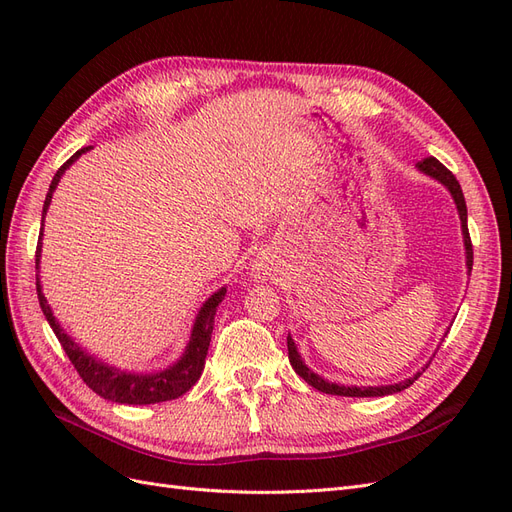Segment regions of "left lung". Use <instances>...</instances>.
I'll return each instance as SVG.
<instances>
[{
	"instance_id": "obj_1",
	"label": "left lung",
	"mask_w": 512,
	"mask_h": 512,
	"mask_svg": "<svg viewBox=\"0 0 512 512\" xmlns=\"http://www.w3.org/2000/svg\"><path fill=\"white\" fill-rule=\"evenodd\" d=\"M418 170H423L425 175L438 179L442 185H446L448 192H451L455 205H457V211H459V220H461V232H463V243H466V265H468V271H472V262H474V252H472V241H470V232H468V207H466V198H463V192H461V185L459 181L455 179V175L448 170L444 164H440L436 158H425L416 164ZM288 359H290V365L292 369L297 371V374L307 382L312 384L314 389L322 391V393H329V395H342V397H384V395H393V393H399L408 389V386L421 376L416 374L414 378H408L404 382L399 384H389V386H344V384H333V382H327L324 378H320L318 374H314L312 369H309L303 361H301V354L297 352V346H294L292 337L288 335Z\"/></svg>"
}]
</instances>
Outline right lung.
<instances>
[{"instance_id":"1","label":"right lung","mask_w":512,"mask_h":512,"mask_svg":"<svg viewBox=\"0 0 512 512\" xmlns=\"http://www.w3.org/2000/svg\"><path fill=\"white\" fill-rule=\"evenodd\" d=\"M91 147H83L74 153V156L61 166L53 181H51V188L49 194H46L44 200V207H42V222H44V215L46 209L51 205V198L53 192L57 188V183L61 179V175L66 173V168L85 153ZM40 241H42V232L38 237V247H36V267L40 265ZM36 290H38V301L42 312L49 320L53 333L57 335L61 348L68 354L70 363L74 365V369L79 371V376L83 378V382L89 386L91 391L98 393L100 397L108 399V401H115V404H132V406H147V404H160V401H168V399H177L181 397L185 391H190L192 386L196 384V380L203 374V367H205V356L209 350V342H211V333H213V320H215V309L222 303L226 288H220L218 292H213L211 297L205 301V305L200 307V312L196 316L194 322V329H192V337H190V344L185 346V352L181 359L164 371H158V374H128V371H119L115 367H108L100 361H96L94 356L87 354L85 350H81L76 346L70 335L64 333V329L59 327V322L55 320L53 312L49 303H46L40 282H36Z\"/></svg>"}]
</instances>
